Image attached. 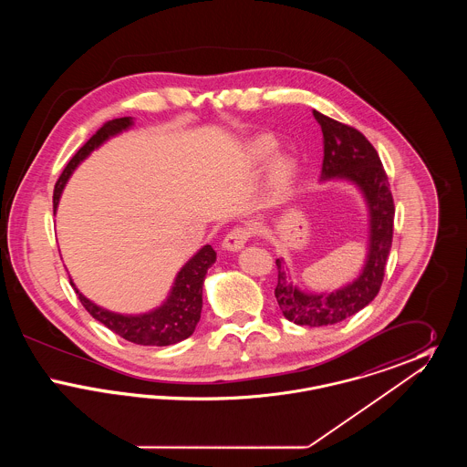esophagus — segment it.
<instances>
[{
	"instance_id": "obj_1",
	"label": "esophagus",
	"mask_w": 467,
	"mask_h": 467,
	"mask_svg": "<svg viewBox=\"0 0 467 467\" xmlns=\"http://www.w3.org/2000/svg\"><path fill=\"white\" fill-rule=\"evenodd\" d=\"M250 238L248 229L244 227H234L233 231L227 233V236L223 238V248L227 252H240L244 248L246 242Z\"/></svg>"
}]
</instances>
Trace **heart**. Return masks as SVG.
Instances as JSON below:
<instances>
[{
	"mask_svg": "<svg viewBox=\"0 0 467 467\" xmlns=\"http://www.w3.org/2000/svg\"><path fill=\"white\" fill-rule=\"evenodd\" d=\"M278 149L276 140H273L271 136H259L255 138L248 150H246V168L255 171L261 170L271 157L275 156ZM297 178V164L296 161L289 156H276L271 164H269V194L275 200H285L294 187V182Z\"/></svg>",
	"mask_w": 467,
	"mask_h": 467,
	"instance_id": "1",
	"label": "heart"
}]
</instances>
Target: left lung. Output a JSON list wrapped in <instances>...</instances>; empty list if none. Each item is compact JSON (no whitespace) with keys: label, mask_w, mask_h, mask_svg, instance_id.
I'll return each instance as SVG.
<instances>
[{"label":"left lung","mask_w":467,"mask_h":467,"mask_svg":"<svg viewBox=\"0 0 467 467\" xmlns=\"http://www.w3.org/2000/svg\"><path fill=\"white\" fill-rule=\"evenodd\" d=\"M324 134L320 182H343L356 187L368 210V252L358 275L333 290H305L294 284L284 257L276 259L275 296L284 317L297 326H333L366 308L381 287L392 246L394 200L375 147L354 128L313 110Z\"/></svg>","instance_id":"left-lung-1"}]
</instances>
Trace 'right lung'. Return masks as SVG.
Listing matches in <instances>:
<instances>
[{
    "label": "right lung",
    "instance_id": "1",
    "mask_svg": "<svg viewBox=\"0 0 467 467\" xmlns=\"http://www.w3.org/2000/svg\"><path fill=\"white\" fill-rule=\"evenodd\" d=\"M134 126L133 117H122L107 122L98 133L90 138L89 141L73 156L57 180L54 189V213L57 212L61 194L67 187V180L73 171L105 145L113 136H119L124 131H130ZM217 261V254L212 244H204L200 250L180 267V271L173 280V285L168 292L166 299L152 310L143 313H119V311L107 310L89 297H86L80 290L77 289L75 282L69 278L71 287L78 294L80 303L89 311L92 318L107 326L110 331L119 334L120 337L143 345V347H168L187 339L194 333L201 318L202 308V285L206 278L208 267Z\"/></svg>",
    "mask_w": 467,
    "mask_h": 467
}]
</instances>
